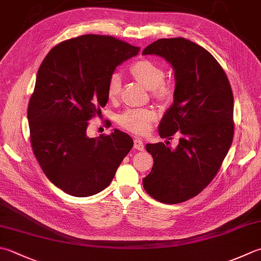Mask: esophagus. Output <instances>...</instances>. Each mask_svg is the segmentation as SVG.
Segmentation results:
<instances>
[{
    "label": "esophagus",
    "instance_id": "1",
    "mask_svg": "<svg viewBox=\"0 0 261 261\" xmlns=\"http://www.w3.org/2000/svg\"><path fill=\"white\" fill-rule=\"evenodd\" d=\"M134 148H135V149H137V150L142 151V150L145 149V146H144V144H142L141 140L135 139V140H134Z\"/></svg>",
    "mask_w": 261,
    "mask_h": 261
}]
</instances>
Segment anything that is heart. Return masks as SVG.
<instances>
[{"label":"heart","mask_w":261,"mask_h":261,"mask_svg":"<svg viewBox=\"0 0 261 261\" xmlns=\"http://www.w3.org/2000/svg\"><path fill=\"white\" fill-rule=\"evenodd\" d=\"M130 72L142 86L151 90L152 95L158 100L170 101L174 96V87L164 81V68L154 61L147 59L138 60L130 66ZM121 75L119 73H113L107 81V97L111 100L117 99L121 94ZM155 113L150 110L129 109L117 117V122L123 129L134 132V134L142 135L146 134L149 129V125L155 120Z\"/></svg>","instance_id":"1"}]
</instances>
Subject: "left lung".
<instances>
[{
    "label": "left lung",
    "mask_w": 261,
    "mask_h": 261,
    "mask_svg": "<svg viewBox=\"0 0 261 261\" xmlns=\"http://www.w3.org/2000/svg\"><path fill=\"white\" fill-rule=\"evenodd\" d=\"M142 54H155L171 63L175 74L174 100L158 126L162 138L178 145L147 144L154 158L142 183L148 195L164 203H180L205 189L231 147L233 93L226 73L200 45L186 38H162Z\"/></svg>",
    "instance_id": "obj_1"
}]
</instances>
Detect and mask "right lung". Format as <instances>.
Listing matches in <instances>:
<instances>
[{"label":"right lung","instance_id":"add662e5","mask_svg":"<svg viewBox=\"0 0 261 261\" xmlns=\"http://www.w3.org/2000/svg\"><path fill=\"white\" fill-rule=\"evenodd\" d=\"M139 50L112 36L84 35L56 45L39 66L28 105L30 144L45 175L68 195L104 190L134 146L125 132L89 138L87 127L109 100L116 66Z\"/></svg>","mask_w":261,"mask_h":261}]
</instances>
